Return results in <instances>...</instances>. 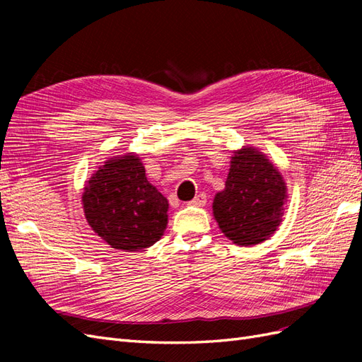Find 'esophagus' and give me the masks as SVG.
Here are the masks:
<instances>
[{
    "mask_svg": "<svg viewBox=\"0 0 362 362\" xmlns=\"http://www.w3.org/2000/svg\"><path fill=\"white\" fill-rule=\"evenodd\" d=\"M189 204H190V205H193V206H204V205L206 204V194H205V193L196 194L194 198H193Z\"/></svg>",
    "mask_w": 362,
    "mask_h": 362,
    "instance_id": "obj_1",
    "label": "esophagus"
}]
</instances>
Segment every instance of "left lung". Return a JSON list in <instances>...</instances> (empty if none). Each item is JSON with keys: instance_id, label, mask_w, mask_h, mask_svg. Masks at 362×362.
Wrapping results in <instances>:
<instances>
[{"instance_id": "left-lung-1", "label": "left lung", "mask_w": 362, "mask_h": 362, "mask_svg": "<svg viewBox=\"0 0 362 362\" xmlns=\"http://www.w3.org/2000/svg\"><path fill=\"white\" fill-rule=\"evenodd\" d=\"M286 201L281 172L262 152L243 146L231 157L225 189L214 196L213 214L233 243L258 245L278 229Z\"/></svg>"}]
</instances>
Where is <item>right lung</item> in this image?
I'll return each instance as SVG.
<instances>
[{
	"mask_svg": "<svg viewBox=\"0 0 362 362\" xmlns=\"http://www.w3.org/2000/svg\"><path fill=\"white\" fill-rule=\"evenodd\" d=\"M169 202L152 185L144 163L129 152L108 158L87 181L83 210L107 245L136 252L157 243L168 225Z\"/></svg>",
	"mask_w": 362,
	"mask_h": 362,
	"instance_id": "add662e5",
	"label": "right lung"
}]
</instances>
